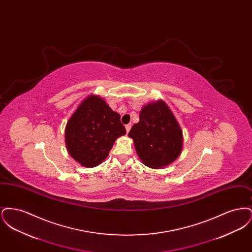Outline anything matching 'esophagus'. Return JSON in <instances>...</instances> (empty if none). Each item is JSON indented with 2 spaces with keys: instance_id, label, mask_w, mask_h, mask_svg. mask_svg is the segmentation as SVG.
Wrapping results in <instances>:
<instances>
[{
  "instance_id": "obj_1",
  "label": "esophagus",
  "mask_w": 252,
  "mask_h": 252,
  "mask_svg": "<svg viewBox=\"0 0 252 252\" xmlns=\"http://www.w3.org/2000/svg\"><path fill=\"white\" fill-rule=\"evenodd\" d=\"M130 128H131V124H127V125H126V132L129 131V130H130Z\"/></svg>"
}]
</instances>
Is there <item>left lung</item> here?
Returning a JSON list of instances; mask_svg holds the SVG:
<instances>
[{
	"label": "left lung",
	"instance_id": "1",
	"mask_svg": "<svg viewBox=\"0 0 252 252\" xmlns=\"http://www.w3.org/2000/svg\"><path fill=\"white\" fill-rule=\"evenodd\" d=\"M144 164L151 168L166 166L180 156L182 131L163 101L144 106L140 121L128 133Z\"/></svg>",
	"mask_w": 252,
	"mask_h": 252
}]
</instances>
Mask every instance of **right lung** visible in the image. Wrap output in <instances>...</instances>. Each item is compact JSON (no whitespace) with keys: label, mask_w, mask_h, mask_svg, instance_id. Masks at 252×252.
Masks as SVG:
<instances>
[{"label":"right lung","mask_w":252,"mask_h":252,"mask_svg":"<svg viewBox=\"0 0 252 252\" xmlns=\"http://www.w3.org/2000/svg\"><path fill=\"white\" fill-rule=\"evenodd\" d=\"M126 133L120 114L93 95L85 99L67 123L65 141L76 161L85 167H94L106 159L115 140Z\"/></svg>","instance_id":"add662e5"}]
</instances>
